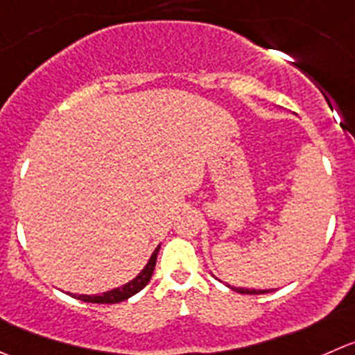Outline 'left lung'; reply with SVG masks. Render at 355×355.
I'll use <instances>...</instances> for the list:
<instances>
[{
	"mask_svg": "<svg viewBox=\"0 0 355 355\" xmlns=\"http://www.w3.org/2000/svg\"><path fill=\"white\" fill-rule=\"evenodd\" d=\"M227 286H229L230 290L237 291V293H243V295H261V293H269V291H272V290H250V288H236V286H230V284H227Z\"/></svg>",
	"mask_w": 355,
	"mask_h": 355,
	"instance_id": "8db88e82",
	"label": "left lung"
}]
</instances>
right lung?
Returning <instances> with one entry per match:
<instances>
[{
	"mask_svg": "<svg viewBox=\"0 0 355 355\" xmlns=\"http://www.w3.org/2000/svg\"><path fill=\"white\" fill-rule=\"evenodd\" d=\"M159 248L161 246H157L156 250H154V253L150 254L146 267H144V269L140 270L139 276H137L133 281H130V283L123 284V286L119 288H114V290L111 291H105V293L102 295H74V293H69V295H71L72 298H78V300L81 302H88V304H119V302L128 300L130 297H133V295L139 293L140 290H144V288L147 286V283L150 281V277H153Z\"/></svg>",
	"mask_w": 355,
	"mask_h": 355,
	"instance_id": "obj_1",
	"label": "right lung"
}]
</instances>
